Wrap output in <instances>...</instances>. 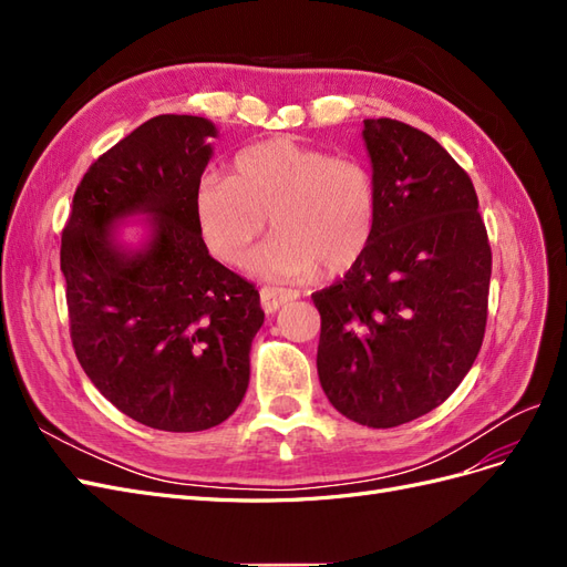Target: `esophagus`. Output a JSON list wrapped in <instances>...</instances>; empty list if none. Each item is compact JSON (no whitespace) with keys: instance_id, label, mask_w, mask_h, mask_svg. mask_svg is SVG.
I'll list each match as a JSON object with an SVG mask.
<instances>
[{"instance_id":"34e87169","label":"esophagus","mask_w":567,"mask_h":567,"mask_svg":"<svg viewBox=\"0 0 567 567\" xmlns=\"http://www.w3.org/2000/svg\"><path fill=\"white\" fill-rule=\"evenodd\" d=\"M296 298H298L296 290L271 288V286H265V288L260 290V305H262V310H265L267 315H274L277 310H281L284 305H288L290 300H296Z\"/></svg>"}]
</instances>
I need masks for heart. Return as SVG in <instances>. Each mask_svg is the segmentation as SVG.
<instances>
[{"label": "heart", "mask_w": 567, "mask_h": 567, "mask_svg": "<svg viewBox=\"0 0 567 567\" xmlns=\"http://www.w3.org/2000/svg\"><path fill=\"white\" fill-rule=\"evenodd\" d=\"M194 215L205 246L227 265H244L271 217L277 236L252 257L255 274L307 281L362 260L379 231L381 192L364 161L281 136L238 153L231 177H203Z\"/></svg>", "instance_id": "heart-1"}]
</instances>
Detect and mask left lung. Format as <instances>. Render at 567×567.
Wrapping results in <instances>:
<instances>
[{
  "mask_svg": "<svg viewBox=\"0 0 567 567\" xmlns=\"http://www.w3.org/2000/svg\"><path fill=\"white\" fill-rule=\"evenodd\" d=\"M379 231L346 277L312 296L319 381L354 423L394 427L440 406L485 338L492 250L471 177L433 136L364 120Z\"/></svg>",
  "mask_w": 567,
  "mask_h": 567,
  "instance_id": "8db88e82",
  "label": "left lung"
}]
</instances>
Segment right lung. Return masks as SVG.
Wrapping results in <instances>:
<instances>
[{
    "mask_svg": "<svg viewBox=\"0 0 567 567\" xmlns=\"http://www.w3.org/2000/svg\"><path fill=\"white\" fill-rule=\"evenodd\" d=\"M217 127L158 115L99 156L61 236L71 338L84 373L123 414L167 433L227 421L250 381L260 293L210 257L194 196ZM146 216L132 249L116 225Z\"/></svg>",
    "mask_w": 567,
    "mask_h": 567,
    "instance_id": "1",
    "label": "right lung"
}]
</instances>
